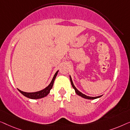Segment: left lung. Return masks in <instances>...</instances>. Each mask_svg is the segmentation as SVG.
<instances>
[{
  "mask_svg": "<svg viewBox=\"0 0 130 130\" xmlns=\"http://www.w3.org/2000/svg\"><path fill=\"white\" fill-rule=\"evenodd\" d=\"M70 81H71V85H72L73 88L75 89V92L76 93V94H78V95L82 96V97H83L84 98H86V99H88V100H94V99H96V98H100L101 97L102 95H100V96H95V97H92V96H87L86 95L83 94V93L80 92L76 88V87H75L74 84H73V82L72 81V79H71V77L70 76Z\"/></svg>",
  "mask_w": 130,
  "mask_h": 130,
  "instance_id": "obj_1",
  "label": "left lung"
}]
</instances>
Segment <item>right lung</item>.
<instances>
[{
	"mask_svg": "<svg viewBox=\"0 0 130 130\" xmlns=\"http://www.w3.org/2000/svg\"><path fill=\"white\" fill-rule=\"evenodd\" d=\"M58 72V71L55 73V74L54 75V78L51 81L50 84L47 86V87L45 88V89H42V90L38 91V92H23V91H22L20 90V89H18L20 92L22 94H23V95L26 96L29 98H30V99H39V98H41L43 97H45L46 96L47 94H49V92H50V90L52 89L53 87V85H54V83L55 81V79L56 75H57Z\"/></svg>",
	"mask_w": 130,
	"mask_h": 130,
	"instance_id": "right-lung-1",
	"label": "right lung"
}]
</instances>
